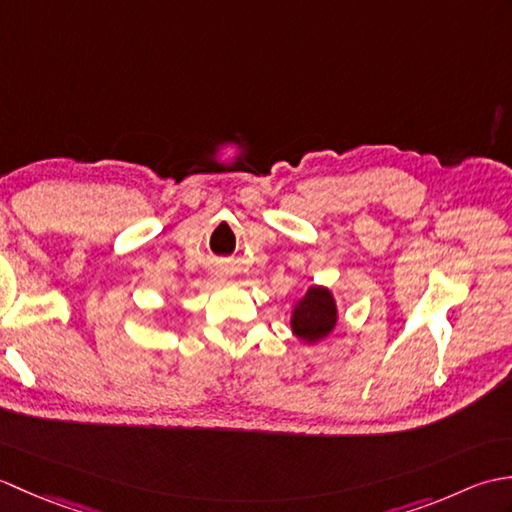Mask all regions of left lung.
Returning a JSON list of instances; mask_svg holds the SVG:
<instances>
[{
    "label": "left lung",
    "mask_w": 512,
    "mask_h": 512,
    "mask_svg": "<svg viewBox=\"0 0 512 512\" xmlns=\"http://www.w3.org/2000/svg\"><path fill=\"white\" fill-rule=\"evenodd\" d=\"M336 325V306L330 290L312 286L292 312V332L303 341H319Z\"/></svg>",
    "instance_id": "1"
}]
</instances>
